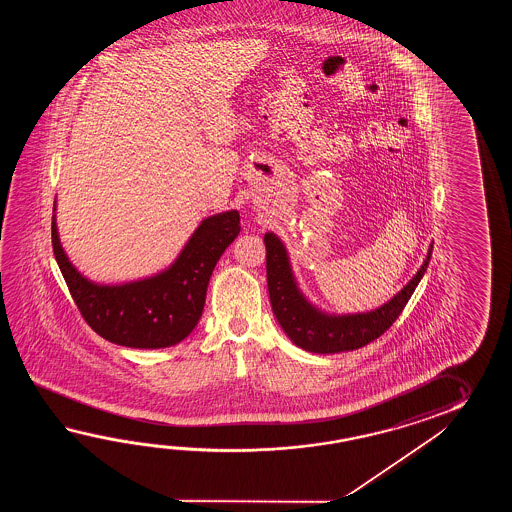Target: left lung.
I'll use <instances>...</instances> for the list:
<instances>
[{
    "label": "left lung",
    "mask_w": 512,
    "mask_h": 512,
    "mask_svg": "<svg viewBox=\"0 0 512 512\" xmlns=\"http://www.w3.org/2000/svg\"><path fill=\"white\" fill-rule=\"evenodd\" d=\"M263 241L267 249V285L272 313L298 348L322 355L362 348L390 329L403 313L404 305L414 294L417 283L425 276L434 249V245H430L425 263L414 278L404 285L401 293L395 294L390 302L379 309L357 315H327L309 304L304 294L300 293L294 282L289 256L278 236L267 232Z\"/></svg>",
    "instance_id": "1"
}]
</instances>
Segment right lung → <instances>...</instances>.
<instances>
[{
	"instance_id": "1",
	"label": "right lung",
	"mask_w": 512,
	"mask_h": 512,
	"mask_svg": "<svg viewBox=\"0 0 512 512\" xmlns=\"http://www.w3.org/2000/svg\"><path fill=\"white\" fill-rule=\"evenodd\" d=\"M240 230L238 210L203 219L166 271L122 285L84 278L60 245L55 218L51 236L58 267L89 327L119 346L159 349L179 344L197 326L212 271Z\"/></svg>"
}]
</instances>
